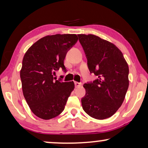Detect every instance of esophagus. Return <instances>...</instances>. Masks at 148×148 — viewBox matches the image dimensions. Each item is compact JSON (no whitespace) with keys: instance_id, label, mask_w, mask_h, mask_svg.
<instances>
[{"instance_id":"1","label":"esophagus","mask_w":148,"mask_h":148,"mask_svg":"<svg viewBox=\"0 0 148 148\" xmlns=\"http://www.w3.org/2000/svg\"><path fill=\"white\" fill-rule=\"evenodd\" d=\"M75 88H79V87L82 86V83H79L75 82Z\"/></svg>"}]
</instances>
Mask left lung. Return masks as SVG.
Here are the masks:
<instances>
[{"mask_svg":"<svg viewBox=\"0 0 148 148\" xmlns=\"http://www.w3.org/2000/svg\"><path fill=\"white\" fill-rule=\"evenodd\" d=\"M91 73L98 79L84 85V110L102 120L112 116L122 105L129 88V66L122 52L111 42L93 34H79Z\"/></svg>","mask_w":148,"mask_h":148,"instance_id":"obj_1","label":"left lung"}]
</instances>
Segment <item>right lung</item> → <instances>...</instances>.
Instances as JSON below:
<instances>
[{"mask_svg":"<svg viewBox=\"0 0 148 148\" xmlns=\"http://www.w3.org/2000/svg\"><path fill=\"white\" fill-rule=\"evenodd\" d=\"M76 34L46 36L35 42L25 52L20 71L23 94L32 112L49 120L64 110L75 88L73 82L56 80L55 71H65L66 52L77 42Z\"/></svg>","mask_w":148,"mask_h":148,"instance_id":"right-lung-1","label":"right lung"}]
</instances>
